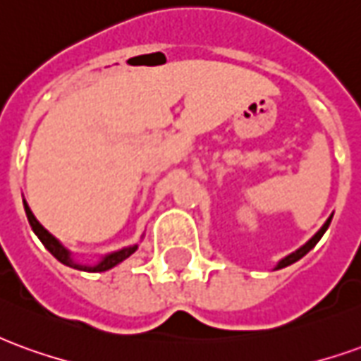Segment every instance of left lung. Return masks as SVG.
<instances>
[{"mask_svg":"<svg viewBox=\"0 0 361 361\" xmlns=\"http://www.w3.org/2000/svg\"><path fill=\"white\" fill-rule=\"evenodd\" d=\"M331 219H333V216H331ZM331 219L326 220L325 224H323V228H321V230H319L317 234L313 235V238H311L310 242L305 243V245H303V247H300V250L294 251V253H292V255H288V257L282 259V261H280L279 265H276V269H282V267L292 265V263H295V261H298V259H302L303 255H305V253H307V251L313 250V247H315V243H317L319 240H321V238H323V234H325V232H326V228H329V224H331Z\"/></svg>","mask_w":361,"mask_h":361,"instance_id":"left-lung-1","label":"left lung"}]
</instances>
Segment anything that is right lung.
I'll use <instances>...</instances> for the list:
<instances>
[{
	"label": "right lung",
	"instance_id": "right-lung-1",
	"mask_svg": "<svg viewBox=\"0 0 361 361\" xmlns=\"http://www.w3.org/2000/svg\"><path fill=\"white\" fill-rule=\"evenodd\" d=\"M25 212H27V219L28 222H30V226H32V230H35V234L38 235V240L44 243V247L50 251L54 257L58 259L59 263H63V265L67 267H73V269H79V271H92V272H102V271H108V269H111V267L119 265L121 261H126L129 255H133L135 251H137V245H131V247H126V250H119L116 251V253H110V255H106V257L98 263V265L94 267H87V265H79V263H75L73 259H71V253L61 245V243L54 238V235L46 230V228L38 222V220L35 219V214H32V211L28 209V204L25 203Z\"/></svg>",
	"mask_w": 361,
	"mask_h": 361
}]
</instances>
